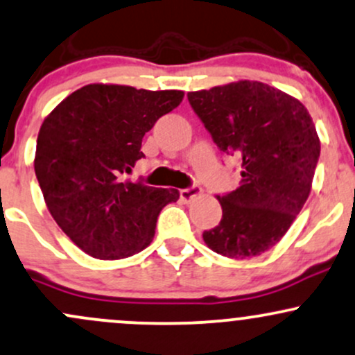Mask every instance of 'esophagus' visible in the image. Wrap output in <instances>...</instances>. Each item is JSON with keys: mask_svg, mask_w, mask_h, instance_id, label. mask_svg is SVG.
I'll use <instances>...</instances> for the list:
<instances>
[{"mask_svg": "<svg viewBox=\"0 0 355 355\" xmlns=\"http://www.w3.org/2000/svg\"><path fill=\"white\" fill-rule=\"evenodd\" d=\"M200 193H202L200 187L192 185V187H189V189H182L180 190V198L184 202H190V200H192V198H196L197 196H200Z\"/></svg>", "mask_w": 355, "mask_h": 355, "instance_id": "34e87169", "label": "esophagus"}]
</instances>
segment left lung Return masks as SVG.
<instances>
[{
  "mask_svg": "<svg viewBox=\"0 0 355 355\" xmlns=\"http://www.w3.org/2000/svg\"><path fill=\"white\" fill-rule=\"evenodd\" d=\"M214 143L241 163L239 187L219 196L222 219L204 231L214 252L232 259L263 254L279 243L310 196L320 139L306 107L258 80L189 92Z\"/></svg>",
  "mask_w": 355,
  "mask_h": 355,
  "instance_id": "left-lung-1",
  "label": "left lung"
}]
</instances>
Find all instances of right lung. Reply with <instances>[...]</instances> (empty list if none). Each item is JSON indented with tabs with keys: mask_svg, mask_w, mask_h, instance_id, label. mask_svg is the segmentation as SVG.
<instances>
[{
	"mask_svg": "<svg viewBox=\"0 0 355 355\" xmlns=\"http://www.w3.org/2000/svg\"><path fill=\"white\" fill-rule=\"evenodd\" d=\"M184 99L182 91L89 84L46 116L37 138L35 175L58 227L97 259H123L153 241L159 210L175 189L123 182L143 136Z\"/></svg>",
	"mask_w": 355,
	"mask_h": 355,
	"instance_id": "obj_1",
	"label": "right lung"
}]
</instances>
